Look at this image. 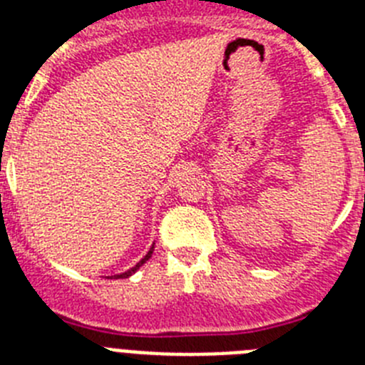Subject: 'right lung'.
Masks as SVG:
<instances>
[{
    "label": "right lung",
    "mask_w": 365,
    "mask_h": 365,
    "mask_svg": "<svg viewBox=\"0 0 365 365\" xmlns=\"http://www.w3.org/2000/svg\"><path fill=\"white\" fill-rule=\"evenodd\" d=\"M151 254H153V247H151V248H150V252H148V254H146V256H144V257H143V259L138 261V263H137V265H135V267H133V269H130V270H128V272H124V274H118V276H115V279H117V278H128V276H131V274H133V272H135V270H137V269H138V267H143V265H144V263H146V261H148V259H150V257H151ZM111 279H113V278H111Z\"/></svg>",
    "instance_id": "right-lung-1"
}]
</instances>
